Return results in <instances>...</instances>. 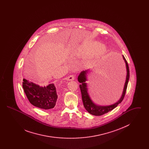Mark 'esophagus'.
<instances>
[{
  "label": "esophagus",
  "mask_w": 149,
  "mask_h": 149,
  "mask_svg": "<svg viewBox=\"0 0 149 149\" xmlns=\"http://www.w3.org/2000/svg\"><path fill=\"white\" fill-rule=\"evenodd\" d=\"M74 79H75L74 75H69V77H68L66 78V80H69V81H70V80H74Z\"/></svg>",
  "instance_id": "34e87169"
}]
</instances>
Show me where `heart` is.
<instances>
[{
	"label": "heart",
	"instance_id": "1",
	"mask_svg": "<svg viewBox=\"0 0 149 149\" xmlns=\"http://www.w3.org/2000/svg\"><path fill=\"white\" fill-rule=\"evenodd\" d=\"M83 50H85V49H86V47H83Z\"/></svg>",
	"mask_w": 149,
	"mask_h": 149
}]
</instances>
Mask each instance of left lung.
Wrapping results in <instances>:
<instances>
[{
    "label": "left lung",
    "instance_id": "8db88e82",
    "mask_svg": "<svg viewBox=\"0 0 149 149\" xmlns=\"http://www.w3.org/2000/svg\"><path fill=\"white\" fill-rule=\"evenodd\" d=\"M123 58L125 62L126 66V69H127V75H126V82L124 86L123 93L122 94V96L120 97V100L115 103L113 104L107 106H100L97 105L95 104L91 98L88 93V88H87V84L86 83V81L87 80L86 79V75L88 73V70L81 71L79 75L78 76V80L79 83H81V84L79 85L81 93V97L83 103V105L85 108V109L89 113L94 116H102L104 114L107 113L109 112V111L113 110L114 108H115L120 103L122 102L123 99L125 97V94L126 92V89L127 88L128 83L130 78V70H129V67L128 65L127 61L126 60L125 57L123 55Z\"/></svg>",
    "mask_w": 149,
    "mask_h": 149
}]
</instances>
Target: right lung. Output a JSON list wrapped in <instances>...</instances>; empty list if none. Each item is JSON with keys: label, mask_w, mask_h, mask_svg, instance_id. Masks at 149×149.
<instances>
[{"label": "right lung", "mask_w": 149, "mask_h": 149, "mask_svg": "<svg viewBox=\"0 0 149 149\" xmlns=\"http://www.w3.org/2000/svg\"><path fill=\"white\" fill-rule=\"evenodd\" d=\"M22 86L29 102L34 106L43 109L53 108L57 99L56 88L54 84L40 86L23 79Z\"/></svg>", "instance_id": "obj_1"}]
</instances>
